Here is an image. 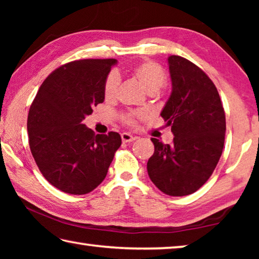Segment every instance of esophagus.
Returning <instances> with one entry per match:
<instances>
[{
    "instance_id": "obj_1",
    "label": "esophagus",
    "mask_w": 259,
    "mask_h": 259,
    "mask_svg": "<svg viewBox=\"0 0 259 259\" xmlns=\"http://www.w3.org/2000/svg\"><path fill=\"white\" fill-rule=\"evenodd\" d=\"M121 138H122V142L123 143H130V142H134V140L136 139V137H134L133 135L130 134H126V133H123L121 135Z\"/></svg>"
}]
</instances>
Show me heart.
Instances as JSON below:
<instances>
[{
	"label": "heart",
	"instance_id": "obj_1",
	"mask_svg": "<svg viewBox=\"0 0 259 259\" xmlns=\"http://www.w3.org/2000/svg\"><path fill=\"white\" fill-rule=\"evenodd\" d=\"M130 75L133 76L148 95H154L164 85L166 76L159 64L151 60L142 61L130 69ZM120 84V77L115 73H111L107 76L104 85V96L107 100L114 99ZM144 116L143 112H130L124 114L122 119L126 124L134 125L136 120Z\"/></svg>",
	"mask_w": 259,
	"mask_h": 259
}]
</instances>
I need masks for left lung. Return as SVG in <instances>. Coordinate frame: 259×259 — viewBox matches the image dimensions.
<instances>
[{
    "instance_id": "obj_1",
    "label": "left lung",
    "mask_w": 259,
    "mask_h": 259,
    "mask_svg": "<svg viewBox=\"0 0 259 259\" xmlns=\"http://www.w3.org/2000/svg\"><path fill=\"white\" fill-rule=\"evenodd\" d=\"M171 95L161 116L171 126L172 144L152 138L147 162L153 184L164 194L184 196L211 176L224 147L226 121L221 97L207 74L181 56L168 58Z\"/></svg>"
}]
</instances>
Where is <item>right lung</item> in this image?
I'll return each instance as SVG.
<instances>
[{
    "instance_id": "1",
    "label": "right lung",
    "mask_w": 259,
    "mask_h": 259,
    "mask_svg": "<svg viewBox=\"0 0 259 259\" xmlns=\"http://www.w3.org/2000/svg\"><path fill=\"white\" fill-rule=\"evenodd\" d=\"M116 59H82L48 76L30 105L29 147L43 176L68 194L94 191L107 175L121 136L95 135L83 124L105 99V81Z\"/></svg>"
}]
</instances>
